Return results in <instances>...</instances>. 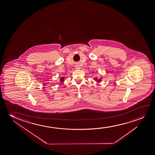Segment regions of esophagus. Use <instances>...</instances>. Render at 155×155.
Instances as JSON below:
<instances>
[{
    "instance_id": "1",
    "label": "esophagus",
    "mask_w": 155,
    "mask_h": 155,
    "mask_svg": "<svg viewBox=\"0 0 155 155\" xmlns=\"http://www.w3.org/2000/svg\"><path fill=\"white\" fill-rule=\"evenodd\" d=\"M75 67H76V69H80V68H81L79 65H76Z\"/></svg>"
}]
</instances>
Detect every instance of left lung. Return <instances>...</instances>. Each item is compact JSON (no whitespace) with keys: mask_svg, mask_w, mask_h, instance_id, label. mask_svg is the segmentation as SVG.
Masks as SVG:
<instances>
[{"mask_svg":"<svg viewBox=\"0 0 155 155\" xmlns=\"http://www.w3.org/2000/svg\"><path fill=\"white\" fill-rule=\"evenodd\" d=\"M94 80L95 81H96L97 83H100V82H101V81H102V78H100L98 79L97 77H94Z\"/></svg>","mask_w":155,"mask_h":155,"instance_id":"8db88e82","label":"left lung"}]
</instances>
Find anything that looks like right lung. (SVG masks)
Returning <instances> with one entry per match:
<instances>
[{"label":"right lung","mask_w":155,"mask_h":155,"mask_svg":"<svg viewBox=\"0 0 155 155\" xmlns=\"http://www.w3.org/2000/svg\"><path fill=\"white\" fill-rule=\"evenodd\" d=\"M64 77H61L60 79V83H62L64 81Z\"/></svg>","instance_id":"add662e5"}]
</instances>
